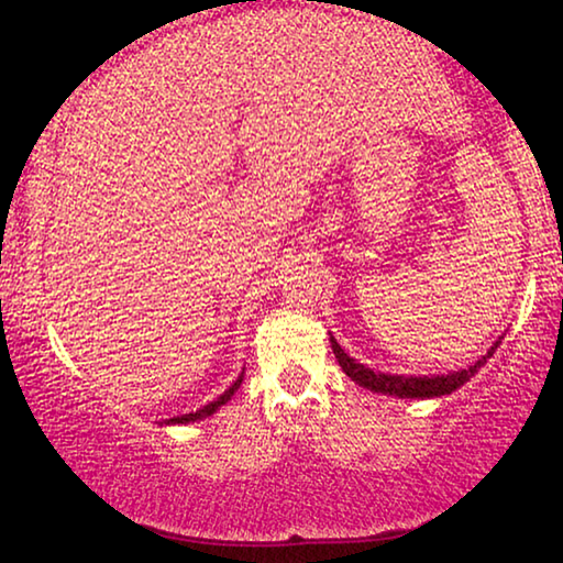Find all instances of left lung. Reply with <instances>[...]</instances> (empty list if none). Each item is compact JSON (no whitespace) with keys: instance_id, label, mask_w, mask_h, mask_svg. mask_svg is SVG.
I'll list each match as a JSON object with an SVG mask.
<instances>
[{"instance_id":"left-lung-1","label":"left lung","mask_w":563,"mask_h":563,"mask_svg":"<svg viewBox=\"0 0 563 563\" xmlns=\"http://www.w3.org/2000/svg\"><path fill=\"white\" fill-rule=\"evenodd\" d=\"M501 338L494 342V345L487 350V355L482 360H476L474 365L466 369H456V373H446V375H432V377H415V375H389V373H375L357 362L355 357H350L345 350L340 347V342L330 335V345L335 357L340 362L342 373H345L352 383L360 387H367L369 393H379V395H389V397H399V399H430V397H442V395H452L454 389H460L464 383L479 373V369L487 365V360L497 352Z\"/></svg>"}]
</instances>
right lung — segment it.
Listing matches in <instances>:
<instances>
[{
  "mask_svg": "<svg viewBox=\"0 0 563 563\" xmlns=\"http://www.w3.org/2000/svg\"><path fill=\"white\" fill-rule=\"evenodd\" d=\"M241 383H243V373L238 375V379L235 383L225 389V393L218 397V399H213V402H208V405H203L201 409H196V412H188V415H180V417H170V419H164V422L161 424H188V422H198V419H206V417H211L213 412H218V409H221L228 399H231L233 395H235V389L241 387Z\"/></svg>",
  "mask_w": 563,
  "mask_h": 563,
  "instance_id": "1",
  "label": "right lung"
}]
</instances>
